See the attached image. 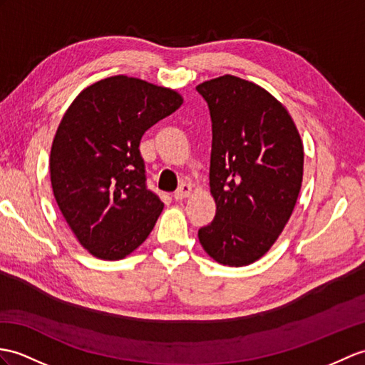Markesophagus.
I'll list each match as a JSON object with an SVG mask.
<instances>
[{"instance_id":"esophagus-1","label":"esophagus","mask_w":365,"mask_h":365,"mask_svg":"<svg viewBox=\"0 0 365 365\" xmlns=\"http://www.w3.org/2000/svg\"><path fill=\"white\" fill-rule=\"evenodd\" d=\"M191 191H192V188H191L190 183H182V185L179 186V188H177V190L174 191V199H175V200H182V199L190 197Z\"/></svg>"}]
</instances>
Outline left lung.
Instances as JSON below:
<instances>
[{
  "label": "left lung",
  "instance_id": "left-lung-1",
  "mask_svg": "<svg viewBox=\"0 0 365 365\" xmlns=\"http://www.w3.org/2000/svg\"><path fill=\"white\" fill-rule=\"evenodd\" d=\"M211 116L213 222L199 230L203 250L241 267L272 247L289 221L303 179V144L284 106L249 81L225 74L196 87Z\"/></svg>",
  "mask_w": 365,
  "mask_h": 365
}]
</instances>
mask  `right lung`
<instances>
[{"mask_svg": "<svg viewBox=\"0 0 365 365\" xmlns=\"http://www.w3.org/2000/svg\"><path fill=\"white\" fill-rule=\"evenodd\" d=\"M182 104L171 88L121 74L82 90L68 107L51 148V185L93 257L123 259L154 228L163 202L146 186L140 141Z\"/></svg>", "mask_w": 365, "mask_h": 365, "instance_id": "right-lung-1", "label": "right lung"}]
</instances>
